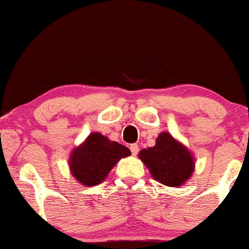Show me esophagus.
<instances>
[{
	"label": "esophagus",
	"mask_w": 249,
	"mask_h": 249,
	"mask_svg": "<svg viewBox=\"0 0 249 249\" xmlns=\"http://www.w3.org/2000/svg\"><path fill=\"white\" fill-rule=\"evenodd\" d=\"M130 150H131V152H132L133 156H136V154L138 153V151H139V146L137 144H132L130 146Z\"/></svg>",
	"instance_id": "34e87169"
}]
</instances>
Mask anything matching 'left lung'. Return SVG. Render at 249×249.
<instances>
[{
	"mask_svg": "<svg viewBox=\"0 0 249 249\" xmlns=\"http://www.w3.org/2000/svg\"><path fill=\"white\" fill-rule=\"evenodd\" d=\"M139 158L157 181L170 187L181 186L194 171L192 153L168 132H161L153 147L144 148Z\"/></svg>",
	"mask_w": 249,
	"mask_h": 249,
	"instance_id": "8db88e82",
	"label": "left lung"
}]
</instances>
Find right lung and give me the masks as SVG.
<instances>
[{
    "label": "right lung",
    "mask_w": 249,
    "mask_h": 249,
    "mask_svg": "<svg viewBox=\"0 0 249 249\" xmlns=\"http://www.w3.org/2000/svg\"><path fill=\"white\" fill-rule=\"evenodd\" d=\"M131 151L124 145L93 132L71 153L69 166L77 181L85 186H96L107 177L108 172Z\"/></svg>",
    "instance_id": "add662e5"
}]
</instances>
